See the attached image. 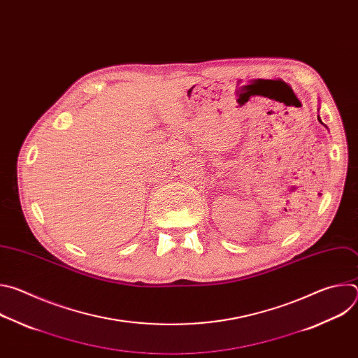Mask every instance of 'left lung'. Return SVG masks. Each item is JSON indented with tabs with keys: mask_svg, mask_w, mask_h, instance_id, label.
<instances>
[{
	"mask_svg": "<svg viewBox=\"0 0 358 358\" xmlns=\"http://www.w3.org/2000/svg\"><path fill=\"white\" fill-rule=\"evenodd\" d=\"M319 122H320V123H322V120H320V117H319Z\"/></svg>",
	"mask_w": 358,
	"mask_h": 358,
	"instance_id": "left-lung-1",
	"label": "left lung"
}]
</instances>
